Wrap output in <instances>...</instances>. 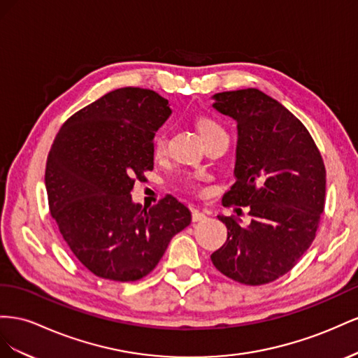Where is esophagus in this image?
<instances>
[{
	"label": "esophagus",
	"mask_w": 358,
	"mask_h": 358,
	"mask_svg": "<svg viewBox=\"0 0 358 358\" xmlns=\"http://www.w3.org/2000/svg\"><path fill=\"white\" fill-rule=\"evenodd\" d=\"M203 219H207L206 211H199L198 208H192V220L193 222H201Z\"/></svg>",
	"instance_id": "obj_1"
}]
</instances>
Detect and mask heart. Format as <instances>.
<instances>
[{
	"label": "heart",
	"instance_id": "1",
	"mask_svg": "<svg viewBox=\"0 0 358 358\" xmlns=\"http://www.w3.org/2000/svg\"><path fill=\"white\" fill-rule=\"evenodd\" d=\"M196 127H198V131L201 134L203 141L211 139V138H217V136L227 138V134H224L223 127L219 124V121H216L211 117H207V115L199 117L196 120ZM151 150H152V156H155L156 159H160V157L165 156V152H166V138H165V135H163V134L156 135V138L152 139ZM186 186L192 190H198V192L201 190L196 178L187 180Z\"/></svg>",
	"mask_w": 358,
	"mask_h": 358
}]
</instances>
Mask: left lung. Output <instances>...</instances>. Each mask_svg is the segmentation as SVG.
Segmentation results:
<instances>
[{
	"instance_id": "1",
	"label": "left lung",
	"mask_w": 358,
	"mask_h": 358,
	"mask_svg": "<svg viewBox=\"0 0 358 358\" xmlns=\"http://www.w3.org/2000/svg\"><path fill=\"white\" fill-rule=\"evenodd\" d=\"M213 106L237 121V160L223 206L250 207L248 227L217 216L228 229L211 255L222 274L243 285L270 283L310 248L325 203V166L309 130L257 88L214 94Z\"/></svg>"
}]
</instances>
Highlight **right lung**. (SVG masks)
<instances>
[{
	"mask_svg": "<svg viewBox=\"0 0 358 358\" xmlns=\"http://www.w3.org/2000/svg\"><path fill=\"white\" fill-rule=\"evenodd\" d=\"M171 112L156 91L118 88L75 112L50 147L49 211L71 253L97 278H145L190 223L189 208L172 195L150 208L130 196L155 165L152 139Z\"/></svg>",
	"mask_w": 358,
	"mask_h": 358,
	"instance_id": "1",
	"label": "right lung"
}]
</instances>
